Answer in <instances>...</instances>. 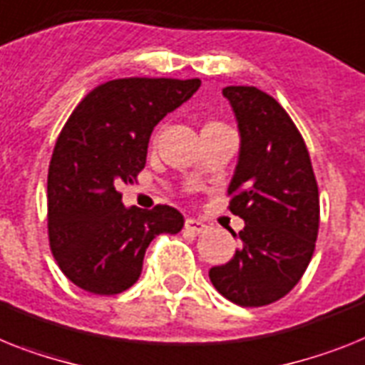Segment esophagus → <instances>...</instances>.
Listing matches in <instances>:
<instances>
[{
    "label": "esophagus",
    "mask_w": 365,
    "mask_h": 365,
    "mask_svg": "<svg viewBox=\"0 0 365 365\" xmlns=\"http://www.w3.org/2000/svg\"><path fill=\"white\" fill-rule=\"evenodd\" d=\"M185 227L190 231H194V233H201V231L207 230V225H205L201 220H195V218H186Z\"/></svg>",
    "instance_id": "esophagus-1"
}]
</instances>
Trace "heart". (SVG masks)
Here are the masks:
<instances>
[{
    "mask_svg": "<svg viewBox=\"0 0 365 365\" xmlns=\"http://www.w3.org/2000/svg\"><path fill=\"white\" fill-rule=\"evenodd\" d=\"M209 125H216V123H209Z\"/></svg>",
    "mask_w": 365,
    "mask_h": 365,
    "instance_id": "1",
    "label": "heart"
}]
</instances>
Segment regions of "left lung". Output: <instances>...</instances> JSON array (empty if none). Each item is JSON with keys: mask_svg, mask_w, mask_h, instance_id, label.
<instances>
[{"mask_svg": "<svg viewBox=\"0 0 365 365\" xmlns=\"http://www.w3.org/2000/svg\"><path fill=\"white\" fill-rule=\"evenodd\" d=\"M240 132L239 162L227 188L244 220L230 263L212 267L220 294L244 308L272 304L300 282L319 233V188L308 147L278 101L252 86L225 87Z\"/></svg>", "mask_w": 365, "mask_h": 365, "instance_id": "obj_1", "label": "left lung"}]
</instances>
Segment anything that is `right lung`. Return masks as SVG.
Returning <instances> with one entry per match:
<instances>
[{"mask_svg": "<svg viewBox=\"0 0 365 365\" xmlns=\"http://www.w3.org/2000/svg\"><path fill=\"white\" fill-rule=\"evenodd\" d=\"M200 86V78L106 81L63 126L48 170V239L63 274L87 293L132 287L150 240L182 230L177 209H126L117 188L145 168L153 128Z\"/></svg>", "mask_w": 365, "mask_h": 365, "instance_id": "1", "label": "right lung"}]
</instances>
